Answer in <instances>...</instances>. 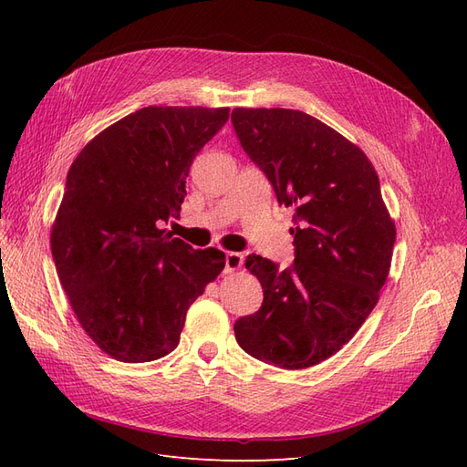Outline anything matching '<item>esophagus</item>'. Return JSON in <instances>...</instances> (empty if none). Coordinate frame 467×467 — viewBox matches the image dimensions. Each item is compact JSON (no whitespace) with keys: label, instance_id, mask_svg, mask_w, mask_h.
<instances>
[{"label":"esophagus","instance_id":"1","mask_svg":"<svg viewBox=\"0 0 467 467\" xmlns=\"http://www.w3.org/2000/svg\"><path fill=\"white\" fill-rule=\"evenodd\" d=\"M242 266H244V255H242V253H235V251L225 253V273L237 271V268H242Z\"/></svg>","mask_w":467,"mask_h":467}]
</instances>
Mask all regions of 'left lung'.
Returning <instances> with one entry per match:
<instances>
[{
	"instance_id": "8db88e82",
	"label": "left lung",
	"mask_w": 467,
	"mask_h": 467,
	"mask_svg": "<svg viewBox=\"0 0 467 467\" xmlns=\"http://www.w3.org/2000/svg\"><path fill=\"white\" fill-rule=\"evenodd\" d=\"M232 124L278 204L294 208V265L245 259L265 298L235 321V338L257 360L309 368L341 350L378 304L395 225L372 163L327 124L292 109H234Z\"/></svg>"
}]
</instances>
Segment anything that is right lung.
Wrapping results in <instances>:
<instances>
[{
	"instance_id": "right-lung-1",
	"label": "right lung",
	"mask_w": 467,
	"mask_h": 467,
	"mask_svg": "<svg viewBox=\"0 0 467 467\" xmlns=\"http://www.w3.org/2000/svg\"><path fill=\"white\" fill-rule=\"evenodd\" d=\"M230 109L144 107L81 150L66 177L50 245L74 314L120 362H150L177 345L191 304L225 265L163 223L181 210L196 153Z\"/></svg>"
}]
</instances>
